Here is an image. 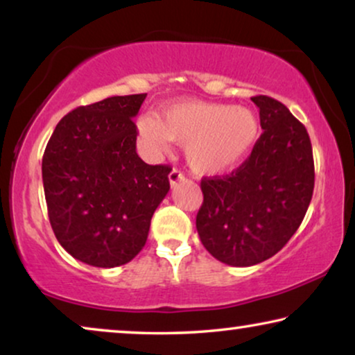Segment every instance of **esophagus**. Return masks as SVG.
Returning <instances> with one entry per match:
<instances>
[{
	"mask_svg": "<svg viewBox=\"0 0 355 355\" xmlns=\"http://www.w3.org/2000/svg\"><path fill=\"white\" fill-rule=\"evenodd\" d=\"M168 178H169V184H171V187H174L179 181H182L184 174L181 171H178V169H173V171L169 173Z\"/></svg>",
	"mask_w": 355,
	"mask_h": 355,
	"instance_id": "1",
	"label": "esophagus"
}]
</instances>
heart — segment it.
I'll use <instances>...</instances> for the list:
<instances>
[{
	"label": "heart",
	"instance_id": "b5f03b06",
	"mask_svg": "<svg viewBox=\"0 0 355 355\" xmlns=\"http://www.w3.org/2000/svg\"><path fill=\"white\" fill-rule=\"evenodd\" d=\"M137 129L150 153H166L171 140L182 144L191 169L208 176L241 166L261 137L260 119L252 110L200 100L164 105L157 118H140Z\"/></svg>",
	"mask_w": 355,
	"mask_h": 355
}]
</instances>
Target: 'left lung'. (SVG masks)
Returning a JSON list of instances; mask_svg holds the SVG:
<instances>
[{"instance_id":"left-lung-1","label":"left lung","mask_w":355,"mask_h":355,"mask_svg":"<svg viewBox=\"0 0 355 355\" xmlns=\"http://www.w3.org/2000/svg\"><path fill=\"white\" fill-rule=\"evenodd\" d=\"M260 142L236 171L203 178L197 231L205 249L231 266H252L283 249L312 200L315 171L307 129L281 101L259 95Z\"/></svg>"}]
</instances>
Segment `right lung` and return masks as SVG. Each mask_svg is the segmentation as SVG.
<instances>
[{
	"instance_id": "obj_1",
	"label": "right lung",
	"mask_w": 355,
	"mask_h": 355,
	"mask_svg": "<svg viewBox=\"0 0 355 355\" xmlns=\"http://www.w3.org/2000/svg\"><path fill=\"white\" fill-rule=\"evenodd\" d=\"M147 94L79 106L58 123L42 159L48 216L67 254L114 268L147 242L150 221L169 191L166 164L135 152L137 116Z\"/></svg>"
}]
</instances>
